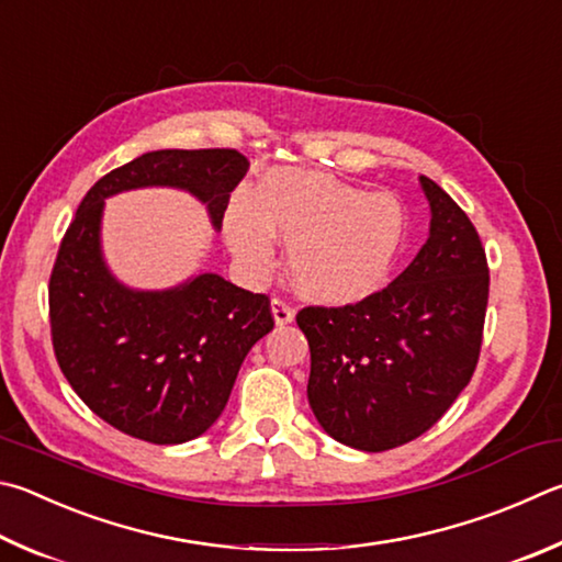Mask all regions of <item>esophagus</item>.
I'll list each match as a JSON object with an SVG mask.
<instances>
[{"instance_id":"1","label":"esophagus","mask_w":562,"mask_h":562,"mask_svg":"<svg viewBox=\"0 0 562 562\" xmlns=\"http://www.w3.org/2000/svg\"><path fill=\"white\" fill-rule=\"evenodd\" d=\"M270 310H272V319H274V324H278V326H284V324H292L294 322V310L284 300L274 297L270 302Z\"/></svg>"}]
</instances>
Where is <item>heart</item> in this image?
I'll return each instance as SVG.
<instances>
[{"instance_id":"1","label":"heart","mask_w":562,"mask_h":562,"mask_svg":"<svg viewBox=\"0 0 562 562\" xmlns=\"http://www.w3.org/2000/svg\"><path fill=\"white\" fill-rule=\"evenodd\" d=\"M233 258L252 278L278 262V235L290 246L297 290L312 302L346 307L385 288L407 246V211L393 193H369L312 171H272L255 199L238 193L223 221Z\"/></svg>"}]
</instances>
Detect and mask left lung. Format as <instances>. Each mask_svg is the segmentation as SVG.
I'll list each match as a JSON object with an SVG mask.
<instances>
[{
	"mask_svg": "<svg viewBox=\"0 0 562 562\" xmlns=\"http://www.w3.org/2000/svg\"><path fill=\"white\" fill-rule=\"evenodd\" d=\"M420 187L430 238L415 260L369 300L297 314L312 353V413L353 450H393L430 430L472 381L482 349V240L450 193L427 177Z\"/></svg>",
	"mask_w": 562,
	"mask_h": 562,
	"instance_id": "left-lung-1",
	"label": "left lung"
}]
</instances>
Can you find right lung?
I'll use <instances>...</instances> for the list:
<instances>
[{
	"label": "right lung",
	"mask_w": 562,
	"mask_h": 562,
	"mask_svg": "<svg viewBox=\"0 0 562 562\" xmlns=\"http://www.w3.org/2000/svg\"><path fill=\"white\" fill-rule=\"evenodd\" d=\"M250 161L236 149H157L86 193L50 272V336L60 371L90 411L151 445H181L226 407L240 363L274 322L270 300L199 272L167 290L117 280L103 255L105 199L179 189L221 228Z\"/></svg>",
	"instance_id": "right-lung-1"
}]
</instances>
